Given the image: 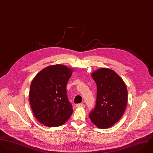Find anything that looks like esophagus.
I'll return each instance as SVG.
<instances>
[{
  "label": "esophagus",
  "instance_id": "esophagus-1",
  "mask_svg": "<svg viewBox=\"0 0 153 153\" xmlns=\"http://www.w3.org/2000/svg\"><path fill=\"white\" fill-rule=\"evenodd\" d=\"M76 106H77V107H82V108H85V104H83V103H80L77 104V105H76Z\"/></svg>",
  "mask_w": 153,
  "mask_h": 153
}]
</instances>
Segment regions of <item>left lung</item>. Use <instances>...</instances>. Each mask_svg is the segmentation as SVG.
<instances>
[{
    "instance_id": "left-lung-1",
    "label": "left lung",
    "mask_w": 153,
    "mask_h": 153,
    "mask_svg": "<svg viewBox=\"0 0 153 153\" xmlns=\"http://www.w3.org/2000/svg\"><path fill=\"white\" fill-rule=\"evenodd\" d=\"M92 76L97 86V94L95 107L89 117L98 128H108L118 122L124 113L127 89L120 76L111 69H99Z\"/></svg>"
}]
</instances>
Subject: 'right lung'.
Here are the masks:
<instances>
[{
  "label": "right lung",
  "instance_id": "1",
  "mask_svg": "<svg viewBox=\"0 0 153 153\" xmlns=\"http://www.w3.org/2000/svg\"><path fill=\"white\" fill-rule=\"evenodd\" d=\"M72 70L65 65L48 66L34 77L30 86V102L36 120L48 126H59L70 118L73 108L66 86Z\"/></svg>",
  "mask_w": 153,
  "mask_h": 153
}]
</instances>
